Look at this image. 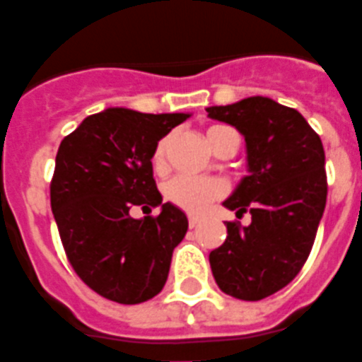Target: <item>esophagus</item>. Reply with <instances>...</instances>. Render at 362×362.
I'll return each instance as SVG.
<instances>
[{
  "label": "esophagus",
  "instance_id": "34e87169",
  "mask_svg": "<svg viewBox=\"0 0 362 362\" xmlns=\"http://www.w3.org/2000/svg\"><path fill=\"white\" fill-rule=\"evenodd\" d=\"M197 223H199V219H197V217H188V225H189V228L197 227Z\"/></svg>",
  "mask_w": 362,
  "mask_h": 362
}]
</instances>
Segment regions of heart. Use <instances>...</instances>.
Listing matches in <instances>:
<instances>
[{
    "label": "heart",
    "instance_id": "obj_1",
    "mask_svg": "<svg viewBox=\"0 0 362 362\" xmlns=\"http://www.w3.org/2000/svg\"><path fill=\"white\" fill-rule=\"evenodd\" d=\"M225 126H211L207 129V141L213 145L215 135L219 134ZM166 139H160L157 147L153 151L151 163L155 166V170H160L165 166L166 158ZM227 186L221 180L215 178H194V176H176L165 186V197L168 204L180 207L182 211L186 213H202L207 205L225 196Z\"/></svg>",
    "mask_w": 362,
    "mask_h": 362
}]
</instances>
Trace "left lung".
<instances>
[{"label": "left lung", "mask_w": 362, "mask_h": 362, "mask_svg": "<svg viewBox=\"0 0 362 362\" xmlns=\"http://www.w3.org/2000/svg\"><path fill=\"white\" fill-rule=\"evenodd\" d=\"M209 118L244 135L248 176L225 207L252 223H227V238L209 254L223 293L262 300L288 285L312 250L327 197L326 155L320 135L300 112L267 96L209 106Z\"/></svg>", "instance_id": "left-lung-1"}]
</instances>
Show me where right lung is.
<instances>
[{
  "mask_svg": "<svg viewBox=\"0 0 362 362\" xmlns=\"http://www.w3.org/2000/svg\"><path fill=\"white\" fill-rule=\"evenodd\" d=\"M188 118L106 108L59 143L50 184L59 238L75 273L108 300L139 304L165 287L188 219L176 205L163 204L151 157ZM135 204H160L161 213L134 220Z\"/></svg>",
  "mask_w": 362,
  "mask_h": 362,
  "instance_id": "obj_1",
  "label": "right lung"
}]
</instances>
